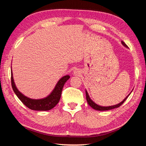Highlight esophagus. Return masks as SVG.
<instances>
[{
    "instance_id": "obj_1",
    "label": "esophagus",
    "mask_w": 146,
    "mask_h": 146,
    "mask_svg": "<svg viewBox=\"0 0 146 146\" xmlns=\"http://www.w3.org/2000/svg\"><path fill=\"white\" fill-rule=\"evenodd\" d=\"M73 75L75 76H80L81 75V71L79 69H76L73 71Z\"/></svg>"
}]
</instances>
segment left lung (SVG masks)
<instances>
[{
  "instance_id": "1",
  "label": "left lung",
  "mask_w": 146,
  "mask_h": 146,
  "mask_svg": "<svg viewBox=\"0 0 146 146\" xmlns=\"http://www.w3.org/2000/svg\"><path fill=\"white\" fill-rule=\"evenodd\" d=\"M121 44L122 45H123L124 47L128 48L127 45L125 44V42H123V41H121ZM132 90L131 91V92H132ZM131 92L128 94V95L121 102H119V103L117 104L116 105H113V106H99L98 104H97L96 102H94L92 99H90L89 95H88V94L87 92V90H85V93H86V99H87V101L88 102V104L90 106V107H92L93 109L96 110H98V111H108V110H113V109H115V108H119V106L121 104H123V103L126 101V99L128 98V97L130 96V94H131Z\"/></svg>"
}]
</instances>
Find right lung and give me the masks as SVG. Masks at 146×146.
Masks as SVG:
<instances>
[{
	"mask_svg": "<svg viewBox=\"0 0 146 146\" xmlns=\"http://www.w3.org/2000/svg\"><path fill=\"white\" fill-rule=\"evenodd\" d=\"M70 78L69 75H65L57 83L55 87L49 95L42 99H31L23 94L16 87L13 78V74L11 70V84L17 97L26 106L31 110L35 111H48L52 110L58 104L61 96L62 88L66 82Z\"/></svg>",
	"mask_w": 146,
	"mask_h": 146,
	"instance_id": "1",
	"label": "right lung"
}]
</instances>
